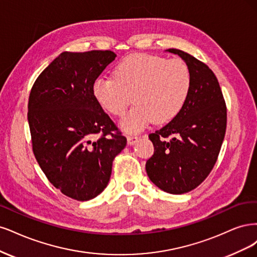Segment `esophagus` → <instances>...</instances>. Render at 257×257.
Masks as SVG:
<instances>
[{"instance_id":"obj_1","label":"esophagus","mask_w":257,"mask_h":257,"mask_svg":"<svg viewBox=\"0 0 257 257\" xmlns=\"http://www.w3.org/2000/svg\"><path fill=\"white\" fill-rule=\"evenodd\" d=\"M138 139H139L138 136H127V142L129 145H132L137 142Z\"/></svg>"}]
</instances>
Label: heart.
<instances>
[{"label":"heart","mask_w":257,"mask_h":257,"mask_svg":"<svg viewBox=\"0 0 257 257\" xmlns=\"http://www.w3.org/2000/svg\"><path fill=\"white\" fill-rule=\"evenodd\" d=\"M114 79L98 77L93 95L104 111L122 116L126 132H138L154 120L164 123L177 116L191 90V71L185 61L169 60L154 54L136 53L121 60L114 69Z\"/></svg>","instance_id":"b5f03b06"}]
</instances>
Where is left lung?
Instances as JSON below:
<instances>
[{
  "label": "left lung",
  "mask_w": 257,
  "mask_h": 257,
  "mask_svg": "<svg viewBox=\"0 0 257 257\" xmlns=\"http://www.w3.org/2000/svg\"><path fill=\"white\" fill-rule=\"evenodd\" d=\"M191 71V90L181 111L168 125L150 135L155 152L146 162L153 183L171 194L195 189L216 164L226 130V105L212 70L178 49Z\"/></svg>",
  "instance_id": "8db88e82"
}]
</instances>
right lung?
I'll use <instances>...</instances> for the list:
<instances>
[{
  "instance_id": "obj_1",
  "label": "right lung",
  "mask_w": 257,
  "mask_h": 257,
  "mask_svg": "<svg viewBox=\"0 0 257 257\" xmlns=\"http://www.w3.org/2000/svg\"><path fill=\"white\" fill-rule=\"evenodd\" d=\"M115 57L110 50L63 52L30 93L33 153L48 180L77 201L103 191L113 160L127 144L93 95L94 81Z\"/></svg>"
}]
</instances>
